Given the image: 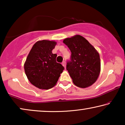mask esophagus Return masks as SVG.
I'll use <instances>...</instances> for the list:
<instances>
[{"label": "esophagus", "instance_id": "1", "mask_svg": "<svg viewBox=\"0 0 125 125\" xmlns=\"http://www.w3.org/2000/svg\"><path fill=\"white\" fill-rule=\"evenodd\" d=\"M62 65H63V66H64V67L65 68V67H66V62H65V61H63V62H62Z\"/></svg>", "mask_w": 125, "mask_h": 125}]
</instances>
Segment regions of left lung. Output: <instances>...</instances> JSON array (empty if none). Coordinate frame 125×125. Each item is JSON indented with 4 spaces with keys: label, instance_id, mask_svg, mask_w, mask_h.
Listing matches in <instances>:
<instances>
[{
    "label": "left lung",
    "instance_id": "8db88e82",
    "mask_svg": "<svg viewBox=\"0 0 125 125\" xmlns=\"http://www.w3.org/2000/svg\"><path fill=\"white\" fill-rule=\"evenodd\" d=\"M63 42L71 52L66 70L77 86L84 88L96 81L101 71L100 54L86 39L75 35L64 39Z\"/></svg>",
    "mask_w": 125,
    "mask_h": 125
}]
</instances>
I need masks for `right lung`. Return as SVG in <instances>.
Returning a JSON list of instances; mask_svg holds the SVG:
<instances>
[{"mask_svg":"<svg viewBox=\"0 0 125 125\" xmlns=\"http://www.w3.org/2000/svg\"><path fill=\"white\" fill-rule=\"evenodd\" d=\"M56 42L49 40L38 41L30 51L24 64V71L32 85L42 89H49L56 84L64 69L56 62L57 54L52 50Z\"/></svg>","mask_w":125,"mask_h":125,"instance_id":"1","label":"right lung"}]
</instances>
